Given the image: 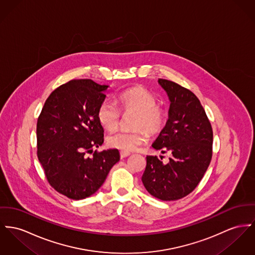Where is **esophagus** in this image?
I'll return each instance as SVG.
<instances>
[{"mask_svg": "<svg viewBox=\"0 0 255 255\" xmlns=\"http://www.w3.org/2000/svg\"><path fill=\"white\" fill-rule=\"evenodd\" d=\"M120 155H121V158H124V157H127L128 155H130L129 152H125V151H121L120 152Z\"/></svg>", "mask_w": 255, "mask_h": 255, "instance_id": "esophagus-1", "label": "esophagus"}]
</instances>
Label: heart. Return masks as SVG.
I'll return each mask as SVG.
<instances>
[{
  "label": "heart",
  "instance_id": "1",
  "mask_svg": "<svg viewBox=\"0 0 255 255\" xmlns=\"http://www.w3.org/2000/svg\"><path fill=\"white\" fill-rule=\"evenodd\" d=\"M123 112H134L137 117L134 128H145L151 134L159 132L166 122L163 109L156 105L153 94L143 87H135L121 93L116 99ZM97 117L102 127L107 130H115L119 126L120 111L114 103L102 102L97 111ZM147 142L144 130L117 131L108 136L107 143L110 147L125 152H134Z\"/></svg>",
  "mask_w": 255,
  "mask_h": 255
}]
</instances>
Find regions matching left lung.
<instances>
[{"label":"left lung","mask_w":255,"mask_h":255,"mask_svg":"<svg viewBox=\"0 0 255 255\" xmlns=\"http://www.w3.org/2000/svg\"><path fill=\"white\" fill-rule=\"evenodd\" d=\"M158 84L169 98V111L152 147L169 152L171 157L163 163L157 156L148 155L142 183L153 197L174 201L187 196L203 178L212 159L213 129L192 92L166 79H158Z\"/></svg>","instance_id":"obj_1"}]
</instances>
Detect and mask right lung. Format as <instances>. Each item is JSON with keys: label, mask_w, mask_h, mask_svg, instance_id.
Instances as JSON below:
<instances>
[{"label": "right lung", "mask_w": 255, "mask_h": 255, "mask_svg": "<svg viewBox=\"0 0 255 255\" xmlns=\"http://www.w3.org/2000/svg\"><path fill=\"white\" fill-rule=\"evenodd\" d=\"M108 87L91 79L68 81L52 92L37 119V157L46 179L73 200L94 194L120 160L117 149L93 152L103 143L97 111Z\"/></svg>", "instance_id": "add662e5"}]
</instances>
